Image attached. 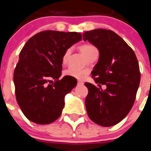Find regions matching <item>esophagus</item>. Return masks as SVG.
I'll list each match as a JSON object with an SVG mask.
<instances>
[{
	"instance_id": "obj_1",
	"label": "esophagus",
	"mask_w": 151,
	"mask_h": 151,
	"mask_svg": "<svg viewBox=\"0 0 151 151\" xmlns=\"http://www.w3.org/2000/svg\"><path fill=\"white\" fill-rule=\"evenodd\" d=\"M84 82H82V81H78V85H83Z\"/></svg>"
}]
</instances>
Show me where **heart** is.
Masks as SVG:
<instances>
[{
  "label": "heart",
  "instance_id": "1",
  "mask_svg": "<svg viewBox=\"0 0 151 151\" xmlns=\"http://www.w3.org/2000/svg\"><path fill=\"white\" fill-rule=\"evenodd\" d=\"M95 47L94 46L90 45H83L81 46L80 47V50L82 52V54L87 57L91 52L93 51L94 50H95ZM71 53V49L69 48L65 51V53L63 54L62 57V62L63 63H66V61H67L68 58L69 57V54ZM64 76L69 77H72V78H78V79H81L82 77L84 76L85 75V72L82 71V70H80V69H75L73 68H69V69H66L63 73Z\"/></svg>",
  "mask_w": 151,
  "mask_h": 151
}]
</instances>
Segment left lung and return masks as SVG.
I'll return each instance as SVG.
<instances>
[{
	"label": "left lung",
	"mask_w": 151,
	"mask_h": 151,
	"mask_svg": "<svg viewBox=\"0 0 151 151\" xmlns=\"http://www.w3.org/2000/svg\"><path fill=\"white\" fill-rule=\"evenodd\" d=\"M88 41L99 50V60L92 70L97 88L86 82L88 89L85 106L89 118L97 125L109 127L123 119L134 104L139 87L141 73L134 52L111 30L97 29L85 32Z\"/></svg>",
	"instance_id": "1"
}]
</instances>
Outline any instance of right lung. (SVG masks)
I'll return each instance as SVG.
<instances>
[{
	"mask_svg": "<svg viewBox=\"0 0 151 151\" xmlns=\"http://www.w3.org/2000/svg\"><path fill=\"white\" fill-rule=\"evenodd\" d=\"M81 40L82 35L76 32L47 30L35 35L25 44L13 82L17 103L28 119L45 125L60 116L65 96L77 85L73 78L64 76L59 80L62 57ZM51 79L55 80L54 83H49Z\"/></svg>",
	"mask_w": 151,
	"mask_h": 151,
	"instance_id": "1",
	"label": "right lung"
}]
</instances>
